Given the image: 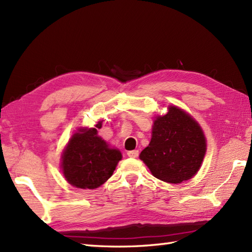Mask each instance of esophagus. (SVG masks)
Segmentation results:
<instances>
[{"instance_id": "esophagus-1", "label": "esophagus", "mask_w": 252, "mask_h": 252, "mask_svg": "<svg viewBox=\"0 0 252 252\" xmlns=\"http://www.w3.org/2000/svg\"><path fill=\"white\" fill-rule=\"evenodd\" d=\"M126 154H127V157H130V158H137L139 152H138V150H132V151H127Z\"/></svg>"}]
</instances>
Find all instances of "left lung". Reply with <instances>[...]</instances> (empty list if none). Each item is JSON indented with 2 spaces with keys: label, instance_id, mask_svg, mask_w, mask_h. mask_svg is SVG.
<instances>
[{
  "label": "left lung",
  "instance_id": "1",
  "mask_svg": "<svg viewBox=\"0 0 252 252\" xmlns=\"http://www.w3.org/2000/svg\"><path fill=\"white\" fill-rule=\"evenodd\" d=\"M206 151L201 126L189 114L175 105L153 122L150 144L139 158L152 175L167 183H181L199 170Z\"/></svg>",
  "mask_w": 252,
  "mask_h": 252
}]
</instances>
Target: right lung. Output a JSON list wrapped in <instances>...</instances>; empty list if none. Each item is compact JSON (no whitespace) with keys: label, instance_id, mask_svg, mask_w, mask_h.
<instances>
[{"label":"right lung","instance_id":"obj_1","mask_svg":"<svg viewBox=\"0 0 252 252\" xmlns=\"http://www.w3.org/2000/svg\"><path fill=\"white\" fill-rule=\"evenodd\" d=\"M121 158V152L109 148L98 136L96 128L80 127L64 148L61 167L68 183L77 189H94L112 177Z\"/></svg>","mask_w":252,"mask_h":252}]
</instances>
